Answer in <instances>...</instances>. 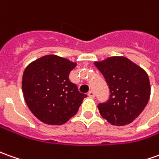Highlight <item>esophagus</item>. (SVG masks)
<instances>
[{"label": "esophagus", "instance_id": "1", "mask_svg": "<svg viewBox=\"0 0 159 159\" xmlns=\"http://www.w3.org/2000/svg\"><path fill=\"white\" fill-rule=\"evenodd\" d=\"M88 97L90 98H94V97H95V93H94V91H93V90H90V91L88 92Z\"/></svg>", "mask_w": 159, "mask_h": 159}]
</instances>
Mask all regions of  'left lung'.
Wrapping results in <instances>:
<instances>
[{"mask_svg": "<svg viewBox=\"0 0 159 159\" xmlns=\"http://www.w3.org/2000/svg\"><path fill=\"white\" fill-rule=\"evenodd\" d=\"M94 65L104 75L110 98L98 104L101 116L109 123L125 126L143 111L151 96V84L144 69L124 56L108 57Z\"/></svg>", "mask_w": 159, "mask_h": 159, "instance_id": "1", "label": "left lung"}]
</instances>
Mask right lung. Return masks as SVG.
<instances>
[{
	"label": "right lung",
	"mask_w": 159,
	"mask_h": 159,
	"mask_svg": "<svg viewBox=\"0 0 159 159\" xmlns=\"http://www.w3.org/2000/svg\"><path fill=\"white\" fill-rule=\"evenodd\" d=\"M76 63L55 54L30 62L24 71L22 89L27 106L40 121L62 125L77 112L86 94L69 81Z\"/></svg>",
	"instance_id": "1"
}]
</instances>
